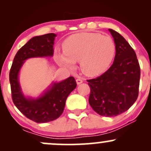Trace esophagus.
Segmentation results:
<instances>
[{
  "instance_id": "obj_1",
  "label": "esophagus",
  "mask_w": 151,
  "mask_h": 151,
  "mask_svg": "<svg viewBox=\"0 0 151 151\" xmlns=\"http://www.w3.org/2000/svg\"><path fill=\"white\" fill-rule=\"evenodd\" d=\"M76 81H77V85H79V84H81V83L83 82V81L81 80V79H79V78H78V79H76Z\"/></svg>"
}]
</instances>
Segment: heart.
<instances>
[{
    "mask_svg": "<svg viewBox=\"0 0 151 151\" xmlns=\"http://www.w3.org/2000/svg\"><path fill=\"white\" fill-rule=\"evenodd\" d=\"M63 51H56L59 65L73 69L79 61L81 70L88 77H96L105 72L116 52L114 41L110 36L98 32H79L69 36L62 43Z\"/></svg>",
    "mask_w": 151,
    "mask_h": 151,
    "instance_id": "b5f03b06",
    "label": "heart"
}]
</instances>
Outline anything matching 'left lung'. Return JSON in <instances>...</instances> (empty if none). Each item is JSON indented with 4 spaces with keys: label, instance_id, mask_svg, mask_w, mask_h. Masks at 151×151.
Masks as SVG:
<instances>
[{
    "label": "left lung",
    "instance_id": "1",
    "mask_svg": "<svg viewBox=\"0 0 151 151\" xmlns=\"http://www.w3.org/2000/svg\"><path fill=\"white\" fill-rule=\"evenodd\" d=\"M116 45L113 65L96 79L87 80L89 103L103 116L114 117L127 111L138 96L140 70L134 50L116 31L109 29Z\"/></svg>",
    "mask_w": 151,
    "mask_h": 151
}]
</instances>
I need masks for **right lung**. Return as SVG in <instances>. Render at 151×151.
I'll return each mask as SVG.
<instances>
[{
  "label": "right lung",
  "mask_w": 151,
  "mask_h": 151,
  "mask_svg": "<svg viewBox=\"0 0 151 151\" xmlns=\"http://www.w3.org/2000/svg\"><path fill=\"white\" fill-rule=\"evenodd\" d=\"M57 35L48 33L31 38L15 55L10 71L12 99L15 106L27 119L36 123H47L62 115L67 96L77 87L73 77L50 84L37 97L25 96L22 91L19 74L25 60L30 58H51Z\"/></svg>",
  "instance_id": "1"
}]
</instances>
